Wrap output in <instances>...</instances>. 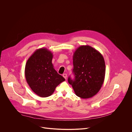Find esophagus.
<instances>
[{
    "label": "esophagus",
    "instance_id": "1",
    "mask_svg": "<svg viewBox=\"0 0 132 132\" xmlns=\"http://www.w3.org/2000/svg\"><path fill=\"white\" fill-rule=\"evenodd\" d=\"M63 76L64 77V78H65V79H67V74H66V73H64V74L63 75Z\"/></svg>",
    "mask_w": 132,
    "mask_h": 132
}]
</instances>
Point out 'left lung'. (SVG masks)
<instances>
[{"label": "left lung", "mask_w": 132, "mask_h": 132, "mask_svg": "<svg viewBox=\"0 0 132 132\" xmlns=\"http://www.w3.org/2000/svg\"><path fill=\"white\" fill-rule=\"evenodd\" d=\"M75 79L68 81L76 95L83 99L91 98L100 90L105 78V65L102 54L89 45H82L73 55Z\"/></svg>", "instance_id": "left-lung-1"}]
</instances>
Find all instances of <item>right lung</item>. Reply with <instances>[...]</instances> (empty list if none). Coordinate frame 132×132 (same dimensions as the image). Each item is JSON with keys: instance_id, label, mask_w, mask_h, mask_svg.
I'll use <instances>...</instances> for the list:
<instances>
[{"instance_id": "right-lung-1", "label": "right lung", "mask_w": 132, "mask_h": 132, "mask_svg": "<svg viewBox=\"0 0 132 132\" xmlns=\"http://www.w3.org/2000/svg\"><path fill=\"white\" fill-rule=\"evenodd\" d=\"M52 53L46 48L36 50L28 60L25 77L32 90L40 97L51 96L65 78L54 68Z\"/></svg>"}]
</instances>
